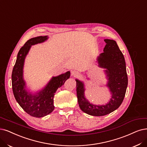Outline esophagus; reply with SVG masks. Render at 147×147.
<instances>
[{
    "label": "esophagus",
    "instance_id": "obj_1",
    "mask_svg": "<svg viewBox=\"0 0 147 147\" xmlns=\"http://www.w3.org/2000/svg\"><path fill=\"white\" fill-rule=\"evenodd\" d=\"M80 74V73L78 71H76V70H73L71 71V75L73 76L74 77H77V76H79Z\"/></svg>",
    "mask_w": 147,
    "mask_h": 147
}]
</instances>
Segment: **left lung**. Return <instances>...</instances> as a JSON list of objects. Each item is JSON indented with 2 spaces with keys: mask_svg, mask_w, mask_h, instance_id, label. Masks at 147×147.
I'll list each match as a JSON object with an SVG mask.
<instances>
[{
  "mask_svg": "<svg viewBox=\"0 0 147 147\" xmlns=\"http://www.w3.org/2000/svg\"><path fill=\"white\" fill-rule=\"evenodd\" d=\"M104 53L97 57L98 67L104 68L108 80L106 86L111 97L105 105H95L85 96V87L82 80L76 79L79 106L82 111L91 116H102L110 114L120 107L125 95L128 85L126 64L123 55L115 40L104 39ZM89 79V78H87Z\"/></svg>",
  "mask_w": 147,
  "mask_h": 147,
  "instance_id": "obj_1",
  "label": "left lung"
}]
</instances>
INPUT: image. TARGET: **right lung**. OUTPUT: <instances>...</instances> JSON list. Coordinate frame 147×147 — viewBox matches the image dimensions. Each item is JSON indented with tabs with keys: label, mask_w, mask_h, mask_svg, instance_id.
I'll return each mask as SVG.
<instances>
[{
	"label": "right lung",
	"mask_w": 147,
	"mask_h": 147,
	"mask_svg": "<svg viewBox=\"0 0 147 147\" xmlns=\"http://www.w3.org/2000/svg\"><path fill=\"white\" fill-rule=\"evenodd\" d=\"M48 38V36H38L31 38L25 43L18 54L11 75L13 91L16 101L26 113L35 117H44L54 110V96L58 88L70 77L69 71L52 77L44 87L35 93L27 88L24 78L25 58L32 45L44 42Z\"/></svg>",
	"instance_id": "add662e5"
}]
</instances>
